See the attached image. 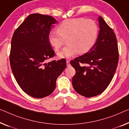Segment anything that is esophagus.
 Returning <instances> with one entry per match:
<instances>
[{
	"label": "esophagus",
	"mask_w": 129,
	"mask_h": 129,
	"mask_svg": "<svg viewBox=\"0 0 129 129\" xmlns=\"http://www.w3.org/2000/svg\"><path fill=\"white\" fill-rule=\"evenodd\" d=\"M66 62H67V67H70V61H69V60H67V61H66Z\"/></svg>",
	"instance_id": "34e87169"
}]
</instances>
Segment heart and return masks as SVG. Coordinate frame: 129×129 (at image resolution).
Wrapping results in <instances>:
<instances>
[{
	"label": "heart",
	"mask_w": 129,
	"mask_h": 129,
	"mask_svg": "<svg viewBox=\"0 0 129 129\" xmlns=\"http://www.w3.org/2000/svg\"><path fill=\"white\" fill-rule=\"evenodd\" d=\"M99 28L94 21L84 18L68 19L63 21L57 30L49 32V42L55 51H58L68 39V46L58 53L59 58H69L78 52L87 53L94 45Z\"/></svg>",
	"instance_id": "1"
}]
</instances>
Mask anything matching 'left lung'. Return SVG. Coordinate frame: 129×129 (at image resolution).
I'll use <instances>...</instances> for the list:
<instances>
[{
	"instance_id": "left-lung-1",
	"label": "left lung",
	"mask_w": 129,
	"mask_h": 129,
	"mask_svg": "<svg viewBox=\"0 0 129 129\" xmlns=\"http://www.w3.org/2000/svg\"><path fill=\"white\" fill-rule=\"evenodd\" d=\"M99 22L100 31L94 45L87 53L70 62L76 71L73 87L86 97H94L107 89L118 63V43L114 30L101 16ZM80 63L86 66H80Z\"/></svg>"
}]
</instances>
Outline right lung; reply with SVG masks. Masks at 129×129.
<instances>
[{
    "mask_svg": "<svg viewBox=\"0 0 129 129\" xmlns=\"http://www.w3.org/2000/svg\"><path fill=\"white\" fill-rule=\"evenodd\" d=\"M57 23L50 15L32 14L15 30L11 39L10 62L14 78L25 93L36 99L53 93L57 78L66 68L64 58L46 62L55 55L49 34Z\"/></svg>",
    "mask_w": 129,
    "mask_h": 129,
    "instance_id": "right-lung-1",
    "label": "right lung"
}]
</instances>
